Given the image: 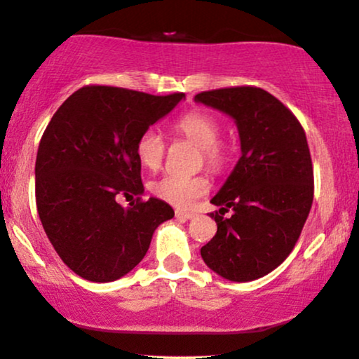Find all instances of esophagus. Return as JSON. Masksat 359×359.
Masks as SVG:
<instances>
[{
	"mask_svg": "<svg viewBox=\"0 0 359 359\" xmlns=\"http://www.w3.org/2000/svg\"><path fill=\"white\" fill-rule=\"evenodd\" d=\"M176 219L181 220V222H186V220L194 219L193 212H183V210H176Z\"/></svg>",
	"mask_w": 359,
	"mask_h": 359,
	"instance_id": "1",
	"label": "esophagus"
}]
</instances>
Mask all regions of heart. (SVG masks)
Returning a JSON list of instances; mask_svg holds the SVG:
<instances>
[{
    "label": "heart",
    "mask_w": 359,
    "mask_h": 359,
    "mask_svg": "<svg viewBox=\"0 0 359 359\" xmlns=\"http://www.w3.org/2000/svg\"><path fill=\"white\" fill-rule=\"evenodd\" d=\"M175 135L193 142L199 147L198 165H204L212 173H220L230 160V145L220 140V122L204 111H191L173 124ZM166 144L155 129L142 132L135 144V155L140 165L156 171L163 163ZM150 191L156 198L175 208L188 209L209 191V181L203 175L180 176L166 175L154 181Z\"/></svg>",
    "instance_id": "b5f03b06"
}]
</instances>
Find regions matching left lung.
Instances as JSON below:
<instances>
[{"mask_svg": "<svg viewBox=\"0 0 359 359\" xmlns=\"http://www.w3.org/2000/svg\"><path fill=\"white\" fill-rule=\"evenodd\" d=\"M198 102L237 122L242 156L210 203L217 233L201 248L208 266L230 281L271 273L292 252L311 212L313 168L306 132L278 97L257 86L203 91ZM229 210L230 218L223 215Z\"/></svg>", "mask_w": 359, "mask_h": 359, "instance_id": "1", "label": "left lung"}]
</instances>
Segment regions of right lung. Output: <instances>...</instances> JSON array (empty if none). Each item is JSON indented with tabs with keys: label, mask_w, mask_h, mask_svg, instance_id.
<instances>
[{
	"label": "right lung",
	"mask_w": 359,
	"mask_h": 359,
	"mask_svg": "<svg viewBox=\"0 0 359 359\" xmlns=\"http://www.w3.org/2000/svg\"><path fill=\"white\" fill-rule=\"evenodd\" d=\"M183 97L90 85L48 122L36 158L37 212L58 257L83 279L124 276L144 259L155 229L175 215L165 201H142L135 144ZM119 197L136 201L122 208Z\"/></svg>",
	"instance_id": "right-lung-1"
}]
</instances>
